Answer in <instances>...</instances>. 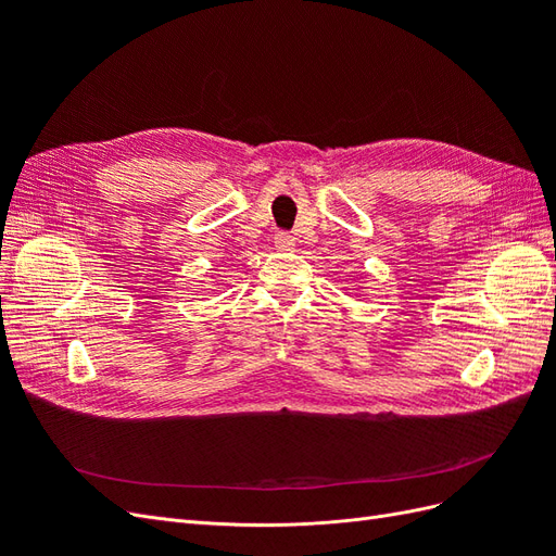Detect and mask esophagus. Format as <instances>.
<instances>
[{
	"label": "esophagus",
	"mask_w": 556,
	"mask_h": 556,
	"mask_svg": "<svg viewBox=\"0 0 556 556\" xmlns=\"http://www.w3.org/2000/svg\"><path fill=\"white\" fill-rule=\"evenodd\" d=\"M274 243H276V248L278 250H292L294 248V237L292 233H288V231H278L276 237H274Z\"/></svg>",
	"instance_id": "34e87169"
}]
</instances>
